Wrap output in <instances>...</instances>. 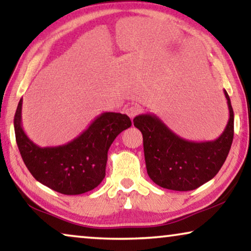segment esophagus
Returning a JSON list of instances; mask_svg holds the SVG:
<instances>
[{
	"mask_svg": "<svg viewBox=\"0 0 251 251\" xmlns=\"http://www.w3.org/2000/svg\"><path fill=\"white\" fill-rule=\"evenodd\" d=\"M142 112V107H140L139 105H131V106H129L128 108L126 109V115L129 116L130 119H133L135 118V116L137 115V114H139V113Z\"/></svg>",
	"mask_w": 251,
	"mask_h": 251,
	"instance_id": "obj_1",
	"label": "esophagus"
}]
</instances>
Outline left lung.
Returning a JSON list of instances; mask_svg holds the SVG:
<instances>
[{"mask_svg": "<svg viewBox=\"0 0 251 251\" xmlns=\"http://www.w3.org/2000/svg\"><path fill=\"white\" fill-rule=\"evenodd\" d=\"M229 111L226 128L217 139L191 142L170 130L154 114H140L133 125L143 133L147 174L159 186L192 191L212 179L228 155L234 135V113L224 90Z\"/></svg>", "mask_w": 251, "mask_h": 251, "instance_id": "8db88e82", "label": "left lung"}]
</instances>
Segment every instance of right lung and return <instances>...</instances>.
Wrapping results in <instances>:
<instances>
[{"label":"right lung","instance_id":"obj_1","mask_svg":"<svg viewBox=\"0 0 251 251\" xmlns=\"http://www.w3.org/2000/svg\"><path fill=\"white\" fill-rule=\"evenodd\" d=\"M22 107L23 98L17 107L13 125L17 145L27 169L41 184L66 195L85 193L101 183L108 149L119 133L131 126L128 115L105 112L67 144L40 147L24 131Z\"/></svg>","mask_w":251,"mask_h":251}]
</instances>
